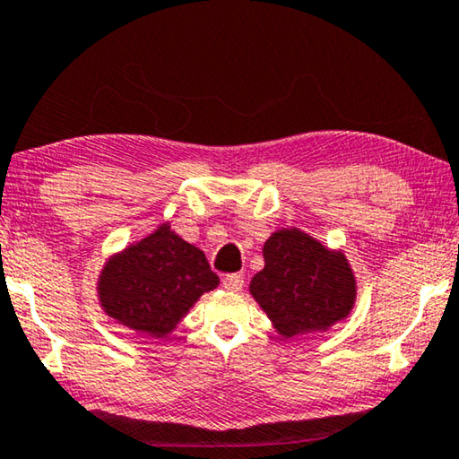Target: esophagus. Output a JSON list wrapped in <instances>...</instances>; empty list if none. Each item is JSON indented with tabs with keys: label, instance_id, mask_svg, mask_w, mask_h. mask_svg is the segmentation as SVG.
<instances>
[{
	"label": "esophagus",
	"instance_id": "obj_1",
	"mask_svg": "<svg viewBox=\"0 0 459 459\" xmlns=\"http://www.w3.org/2000/svg\"><path fill=\"white\" fill-rule=\"evenodd\" d=\"M223 287L228 289V291H242L244 287V274L242 273H234V274H228V277H223Z\"/></svg>",
	"mask_w": 459,
	"mask_h": 459
}]
</instances>
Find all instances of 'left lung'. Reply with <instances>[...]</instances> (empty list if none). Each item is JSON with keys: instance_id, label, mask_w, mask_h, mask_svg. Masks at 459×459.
I'll list each match as a JSON object with an SVG mask.
<instances>
[{"instance_id": "8db88e82", "label": "left lung", "mask_w": 459, "mask_h": 459, "mask_svg": "<svg viewBox=\"0 0 459 459\" xmlns=\"http://www.w3.org/2000/svg\"><path fill=\"white\" fill-rule=\"evenodd\" d=\"M264 269L250 295L283 338L326 333L351 314L357 281L342 250H333L299 228L277 230L264 242Z\"/></svg>"}]
</instances>
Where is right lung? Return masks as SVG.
Listing matches in <instances>:
<instances>
[{
    "instance_id": "1",
    "label": "right lung",
    "mask_w": 459,
    "mask_h": 459,
    "mask_svg": "<svg viewBox=\"0 0 459 459\" xmlns=\"http://www.w3.org/2000/svg\"><path fill=\"white\" fill-rule=\"evenodd\" d=\"M217 285L220 277L205 252L185 242L170 223H161L108 256L96 291L108 318L145 338H166L201 295Z\"/></svg>"
}]
</instances>
